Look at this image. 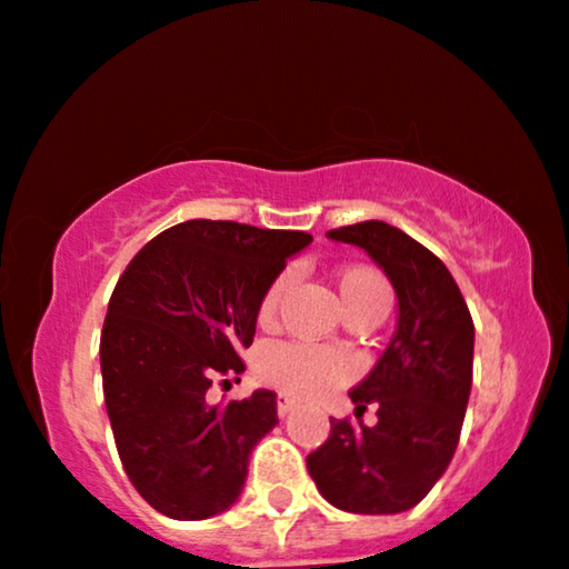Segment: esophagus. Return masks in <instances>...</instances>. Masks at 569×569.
Here are the masks:
<instances>
[{
  "mask_svg": "<svg viewBox=\"0 0 569 569\" xmlns=\"http://www.w3.org/2000/svg\"><path fill=\"white\" fill-rule=\"evenodd\" d=\"M293 409H297V401H293L291 397H286V393H278V415L286 417V415H291Z\"/></svg>",
  "mask_w": 569,
  "mask_h": 569,
  "instance_id": "34e87169",
  "label": "esophagus"
}]
</instances>
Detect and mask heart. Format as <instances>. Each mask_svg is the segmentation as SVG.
Masks as SVG:
<instances>
[{
	"instance_id": "b5f03b06",
	"label": "heart",
	"mask_w": 569,
	"mask_h": 569,
	"mask_svg": "<svg viewBox=\"0 0 569 569\" xmlns=\"http://www.w3.org/2000/svg\"><path fill=\"white\" fill-rule=\"evenodd\" d=\"M286 280L280 278L270 286L262 297L260 318L272 320L278 309V299L283 293ZM338 293H341L343 309H355L368 301H388L386 283L372 270L351 268L338 278ZM355 376V365L341 351L315 349L305 343H272L257 359V378L278 391L291 393L299 399H315L333 391Z\"/></svg>"
}]
</instances>
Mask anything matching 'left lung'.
I'll use <instances>...</instances> for the list:
<instances>
[{
	"instance_id": "1",
	"label": "left lung",
	"mask_w": 569,
	"mask_h": 569,
	"mask_svg": "<svg viewBox=\"0 0 569 569\" xmlns=\"http://www.w3.org/2000/svg\"><path fill=\"white\" fill-rule=\"evenodd\" d=\"M328 239L365 249L399 301L393 338L349 391L357 420H330L307 457L322 499L355 515H399L420 505L455 457L472 388L476 326L459 286L433 251L383 220L336 228ZM376 403L379 422L365 427Z\"/></svg>"
}]
</instances>
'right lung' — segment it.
<instances>
[{
	"instance_id": "right-lung-1",
	"label": "right lung",
	"mask_w": 569,
	"mask_h": 569,
	"mask_svg": "<svg viewBox=\"0 0 569 569\" xmlns=\"http://www.w3.org/2000/svg\"><path fill=\"white\" fill-rule=\"evenodd\" d=\"M301 231L186 220L133 257L99 343L104 405L128 478L157 512L207 520L236 505L251 449L278 426L276 391L210 405L218 376H241L262 297Z\"/></svg>"
}]
</instances>
